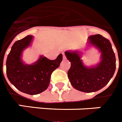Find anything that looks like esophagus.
I'll list each match as a JSON object with an SVG mask.
<instances>
[{
  "label": "esophagus",
  "instance_id": "1",
  "mask_svg": "<svg viewBox=\"0 0 122 122\" xmlns=\"http://www.w3.org/2000/svg\"><path fill=\"white\" fill-rule=\"evenodd\" d=\"M66 55L64 54H63V60H66Z\"/></svg>",
  "mask_w": 122,
  "mask_h": 122
}]
</instances>
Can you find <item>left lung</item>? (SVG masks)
I'll return each instance as SVG.
<instances>
[{"mask_svg":"<svg viewBox=\"0 0 122 122\" xmlns=\"http://www.w3.org/2000/svg\"><path fill=\"white\" fill-rule=\"evenodd\" d=\"M89 40L102 52V61L95 67L84 66L76 51H66L65 54L71 63L67 76L72 86L75 89L90 93L99 91L109 83L116 71V60L108 39L94 35H91Z\"/></svg>","mask_w":122,"mask_h":122,"instance_id":"8db88e82","label":"left lung"}]
</instances>
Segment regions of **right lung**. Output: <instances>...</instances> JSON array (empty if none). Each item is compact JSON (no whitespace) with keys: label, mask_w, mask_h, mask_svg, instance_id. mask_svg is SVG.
<instances>
[{"label":"right lung","mask_w":122,"mask_h":122,"mask_svg":"<svg viewBox=\"0 0 122 122\" xmlns=\"http://www.w3.org/2000/svg\"><path fill=\"white\" fill-rule=\"evenodd\" d=\"M32 39V36L28 35L14 43L6 59V72L10 81L19 91L36 95L49 87L51 73L60 66L62 55L60 54L54 60L41 56L31 65L24 64L20 58L22 52L30 46Z\"/></svg>","instance_id":"1"}]
</instances>
